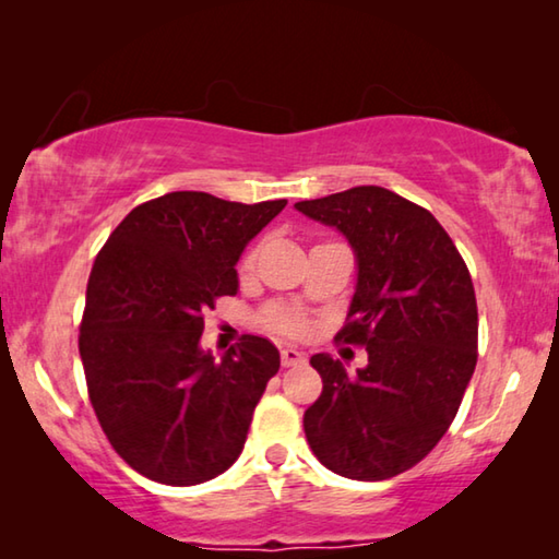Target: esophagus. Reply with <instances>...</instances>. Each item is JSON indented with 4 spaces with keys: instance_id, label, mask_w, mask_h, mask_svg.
Wrapping results in <instances>:
<instances>
[{
    "instance_id": "obj_1",
    "label": "esophagus",
    "mask_w": 559,
    "mask_h": 559,
    "mask_svg": "<svg viewBox=\"0 0 559 559\" xmlns=\"http://www.w3.org/2000/svg\"><path fill=\"white\" fill-rule=\"evenodd\" d=\"M281 362H283V367H296V365L306 362V355H302L300 349H296V347H283L281 349Z\"/></svg>"
}]
</instances>
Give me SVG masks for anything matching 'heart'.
<instances>
[{"label":"heart","mask_w":559,"mask_h":559,"mask_svg":"<svg viewBox=\"0 0 559 559\" xmlns=\"http://www.w3.org/2000/svg\"><path fill=\"white\" fill-rule=\"evenodd\" d=\"M249 266H251V257L241 263V269H249ZM266 320H269V325L273 330H278V333L300 335L302 330H306V323H302V318L296 316V313H290V310H286V308H273Z\"/></svg>","instance_id":"obj_1"}]
</instances>
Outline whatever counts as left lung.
<instances>
[{
    "label": "left lung",
    "instance_id": "8db88e82",
    "mask_svg": "<svg viewBox=\"0 0 559 559\" xmlns=\"http://www.w3.org/2000/svg\"><path fill=\"white\" fill-rule=\"evenodd\" d=\"M296 210L353 246L357 283L337 340L367 349L355 374L325 353L310 357L323 394L302 414L306 439L337 476L392 478L441 441L476 370L471 273L433 214L384 187H353Z\"/></svg>",
    "mask_w": 559,
    "mask_h": 559
}]
</instances>
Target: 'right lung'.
I'll use <instances>...</instances> for the list:
<instances>
[{"mask_svg":"<svg viewBox=\"0 0 559 559\" xmlns=\"http://www.w3.org/2000/svg\"><path fill=\"white\" fill-rule=\"evenodd\" d=\"M286 204L169 192L135 206L96 257L79 353L100 429L145 478L197 486L239 459L281 355L243 335L214 359L204 313L236 296V261Z\"/></svg>","mask_w":559,"mask_h":559,"instance_id":"right-lung-1","label":"right lung"}]
</instances>
